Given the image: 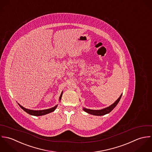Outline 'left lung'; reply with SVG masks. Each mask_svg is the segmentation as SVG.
<instances>
[{"label":"left lung","mask_w":152,"mask_h":152,"mask_svg":"<svg viewBox=\"0 0 152 152\" xmlns=\"http://www.w3.org/2000/svg\"><path fill=\"white\" fill-rule=\"evenodd\" d=\"M121 96H122V94L120 96V97L117 99V100H116V102L114 103H113L110 106L106 107L104 109H103L101 110H91V109H88L84 107L83 110L91 115H95V116H103V115H106V114L110 113L116 106V105L118 104V103L119 102V101L121 100Z\"/></svg>","instance_id":"1"}]
</instances>
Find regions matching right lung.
<instances>
[{
  "instance_id": "obj_1",
  "label": "right lung",
  "mask_w": 152,
  "mask_h": 152,
  "mask_svg": "<svg viewBox=\"0 0 152 152\" xmlns=\"http://www.w3.org/2000/svg\"><path fill=\"white\" fill-rule=\"evenodd\" d=\"M62 93L63 92H61V96L59 97V101L61 100V96H62ZM18 104L19 105V106L24 110L25 111L26 113H28V114L31 115H33V116H42V115H45L46 114H48L49 113H51L53 111H55V110L56 109L58 105H56L55 107L48 109H45V110H30V109H26L25 107H23V106H22L20 104H19L18 103Z\"/></svg>"
}]
</instances>
